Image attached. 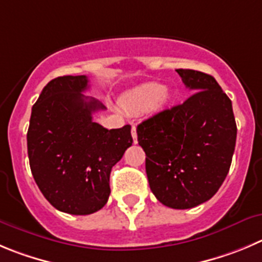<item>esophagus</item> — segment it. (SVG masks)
Wrapping results in <instances>:
<instances>
[{
	"label": "esophagus",
	"mask_w": 262,
	"mask_h": 262,
	"mask_svg": "<svg viewBox=\"0 0 262 262\" xmlns=\"http://www.w3.org/2000/svg\"><path fill=\"white\" fill-rule=\"evenodd\" d=\"M132 137H133V142L134 143L138 142V141H137V128H136V125L132 126Z\"/></svg>",
	"instance_id": "obj_1"
}]
</instances>
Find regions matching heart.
Returning <instances> with one entry per match:
<instances>
[{
	"mask_svg": "<svg viewBox=\"0 0 262 262\" xmlns=\"http://www.w3.org/2000/svg\"><path fill=\"white\" fill-rule=\"evenodd\" d=\"M170 98L167 88L150 82L129 90L120 98V106L129 112H143L151 107L164 106Z\"/></svg>",
	"mask_w": 262,
	"mask_h": 262,
	"instance_id": "b5f03b06",
	"label": "heart"
}]
</instances>
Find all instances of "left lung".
I'll use <instances>...</instances> for the list:
<instances>
[{"instance_id": "8db88e82", "label": "left lung", "mask_w": 262, "mask_h": 262, "mask_svg": "<svg viewBox=\"0 0 262 262\" xmlns=\"http://www.w3.org/2000/svg\"><path fill=\"white\" fill-rule=\"evenodd\" d=\"M176 71L194 94L142 121L137 136L156 199L169 208L189 209L221 187L235 150L236 124L230 98L213 76Z\"/></svg>"}]
</instances>
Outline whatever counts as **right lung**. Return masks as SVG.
Returning <instances> with one entry per match:
<instances>
[{
	"label": "right lung",
	"instance_id": "right-lung-1",
	"mask_svg": "<svg viewBox=\"0 0 262 262\" xmlns=\"http://www.w3.org/2000/svg\"><path fill=\"white\" fill-rule=\"evenodd\" d=\"M86 76H60L32 107L27 133L32 176L58 211L90 214L110 196V173L133 143L130 125L103 128L93 114L106 107L82 92Z\"/></svg>",
	"mask_w": 262,
	"mask_h": 262
}]
</instances>
